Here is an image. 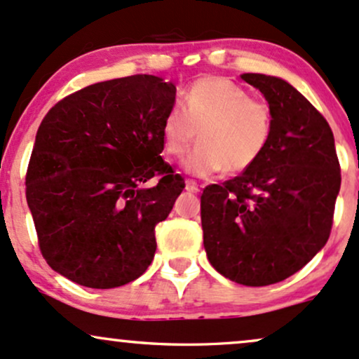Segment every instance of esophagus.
Instances as JSON below:
<instances>
[{
	"instance_id": "1",
	"label": "esophagus",
	"mask_w": 359,
	"mask_h": 359,
	"mask_svg": "<svg viewBox=\"0 0 359 359\" xmlns=\"http://www.w3.org/2000/svg\"><path fill=\"white\" fill-rule=\"evenodd\" d=\"M198 189H200V187H198L196 181L187 180V191H189V193H198Z\"/></svg>"
}]
</instances>
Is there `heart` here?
Returning <instances> with one entry per match:
<instances>
[{"label":"heart","instance_id":"heart-1","mask_svg":"<svg viewBox=\"0 0 359 359\" xmlns=\"http://www.w3.org/2000/svg\"><path fill=\"white\" fill-rule=\"evenodd\" d=\"M183 105L166 112L161 141L170 158H181L198 133L200 146L183 161L189 175H238L267 153L273 136L271 104L248 95L233 80L218 75L198 79L183 94Z\"/></svg>","mask_w":359,"mask_h":359}]
</instances>
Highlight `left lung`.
I'll list each match as a JSON object with an SVG mask.
<instances>
[{
    "mask_svg": "<svg viewBox=\"0 0 359 359\" xmlns=\"http://www.w3.org/2000/svg\"><path fill=\"white\" fill-rule=\"evenodd\" d=\"M242 79L273 112V136L260 161L201 195L210 264L237 284L262 287L301 271L330 238L341 170L323 114L285 80Z\"/></svg>",
    "mask_w": 359,
    "mask_h": 359,
    "instance_id": "obj_1",
    "label": "left lung"
}]
</instances>
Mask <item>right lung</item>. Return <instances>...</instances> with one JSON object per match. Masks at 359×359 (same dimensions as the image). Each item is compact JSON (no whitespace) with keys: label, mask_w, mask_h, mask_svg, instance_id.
Returning a JSON list of instances; mask_svg holds the SVG:
<instances>
[{"label":"right lung","mask_w":359,"mask_h":359,"mask_svg":"<svg viewBox=\"0 0 359 359\" xmlns=\"http://www.w3.org/2000/svg\"><path fill=\"white\" fill-rule=\"evenodd\" d=\"M175 97L171 82L139 74L80 88L46 112L28 163L27 201L55 272L112 289L153 262L156 225L184 188L161 158V124Z\"/></svg>","instance_id":"1"}]
</instances>
